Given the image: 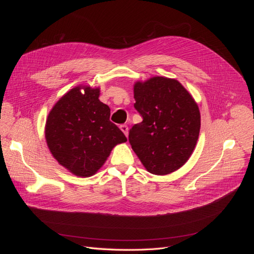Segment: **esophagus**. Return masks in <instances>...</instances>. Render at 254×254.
Here are the masks:
<instances>
[{
  "label": "esophagus",
  "mask_w": 254,
  "mask_h": 254,
  "mask_svg": "<svg viewBox=\"0 0 254 254\" xmlns=\"http://www.w3.org/2000/svg\"><path fill=\"white\" fill-rule=\"evenodd\" d=\"M120 128H121L122 131L124 132V134H125L126 136H128V126H127V125H121Z\"/></svg>",
  "instance_id": "34e87169"
}]
</instances>
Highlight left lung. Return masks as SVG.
Here are the masks:
<instances>
[{
	"mask_svg": "<svg viewBox=\"0 0 254 254\" xmlns=\"http://www.w3.org/2000/svg\"><path fill=\"white\" fill-rule=\"evenodd\" d=\"M134 108L143 121L129 131V143L150 174H171L186 164L200 131L195 99L174 78L153 76L133 86Z\"/></svg>",
	"mask_w": 254,
	"mask_h": 254,
	"instance_id": "left-lung-1",
	"label": "left lung"
}]
</instances>
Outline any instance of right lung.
Segmentation results:
<instances>
[{"label": "right lung", "instance_id": "obj_1", "mask_svg": "<svg viewBox=\"0 0 254 254\" xmlns=\"http://www.w3.org/2000/svg\"><path fill=\"white\" fill-rule=\"evenodd\" d=\"M98 87L76 86L60 97L45 123V140L57 162L75 176L97 173L111 150L127 141L110 122V108L99 101Z\"/></svg>", "mask_w": 254, "mask_h": 254}]
</instances>
